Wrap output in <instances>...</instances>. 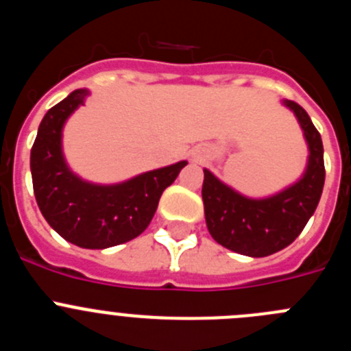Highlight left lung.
Segmentation results:
<instances>
[{"instance_id":"obj_1","label":"left lung","mask_w":351,"mask_h":351,"mask_svg":"<svg viewBox=\"0 0 351 351\" xmlns=\"http://www.w3.org/2000/svg\"><path fill=\"white\" fill-rule=\"evenodd\" d=\"M285 105L295 114L309 147L302 178L269 198H247L204 170L202 200L209 234L218 244L246 256H269L299 237L320 202L325 182L324 144L311 117L291 100Z\"/></svg>"}]
</instances>
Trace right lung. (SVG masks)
<instances>
[{
    "instance_id": "add662e5",
    "label": "right lung",
    "mask_w": 351,
    "mask_h": 351,
    "mask_svg": "<svg viewBox=\"0 0 351 351\" xmlns=\"http://www.w3.org/2000/svg\"><path fill=\"white\" fill-rule=\"evenodd\" d=\"M86 96V89H75L43 116L31 147V178L43 218L61 237L86 250H105L128 243L147 228L161 193L188 161L110 186L77 178L64 161L61 132Z\"/></svg>"
}]
</instances>
